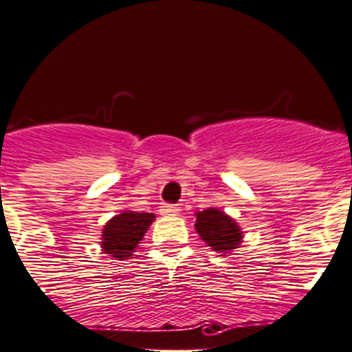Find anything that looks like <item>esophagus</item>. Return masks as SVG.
Segmentation results:
<instances>
[{"label": "esophagus", "mask_w": 352, "mask_h": 352, "mask_svg": "<svg viewBox=\"0 0 352 352\" xmlns=\"http://www.w3.org/2000/svg\"><path fill=\"white\" fill-rule=\"evenodd\" d=\"M160 212H162V214H166V216L178 214L179 208H178V206H174V204H164L162 208H160Z\"/></svg>", "instance_id": "obj_1"}]
</instances>
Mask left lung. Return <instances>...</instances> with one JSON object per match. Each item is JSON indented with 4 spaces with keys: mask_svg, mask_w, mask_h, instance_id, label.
<instances>
[{
    "mask_svg": "<svg viewBox=\"0 0 352 352\" xmlns=\"http://www.w3.org/2000/svg\"><path fill=\"white\" fill-rule=\"evenodd\" d=\"M195 230L212 251L220 253V256L235 251L244 239V232L237 221L218 208L195 212Z\"/></svg>",
    "mask_w": 352,
    "mask_h": 352,
    "instance_id": "obj_1",
    "label": "left lung"
}]
</instances>
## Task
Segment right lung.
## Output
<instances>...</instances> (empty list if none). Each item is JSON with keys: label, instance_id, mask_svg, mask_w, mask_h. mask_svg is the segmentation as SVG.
<instances>
[{"label": "right lung", "instance_id": "1", "mask_svg": "<svg viewBox=\"0 0 352 352\" xmlns=\"http://www.w3.org/2000/svg\"><path fill=\"white\" fill-rule=\"evenodd\" d=\"M153 221V212L122 211L115 214L102 228L101 251L117 260L132 256Z\"/></svg>", "mask_w": 352, "mask_h": 352}]
</instances>
